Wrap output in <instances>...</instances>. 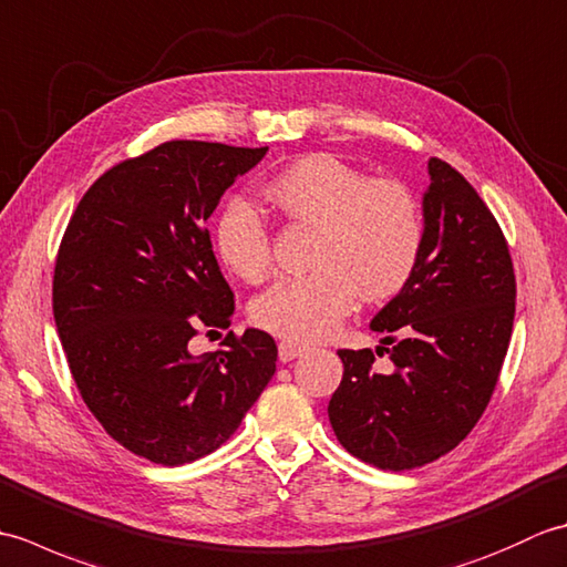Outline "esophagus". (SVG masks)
<instances>
[{
  "mask_svg": "<svg viewBox=\"0 0 567 567\" xmlns=\"http://www.w3.org/2000/svg\"><path fill=\"white\" fill-rule=\"evenodd\" d=\"M277 353H280L282 363H290V360L307 353V346L297 343V341H280V346H277Z\"/></svg>",
  "mask_w": 567,
  "mask_h": 567,
  "instance_id": "esophagus-1",
  "label": "esophagus"
}]
</instances>
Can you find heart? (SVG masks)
Instances as JSON below:
<instances>
[{
  "label": "heart",
  "mask_w": 567,
  "mask_h": 567,
  "mask_svg": "<svg viewBox=\"0 0 567 567\" xmlns=\"http://www.w3.org/2000/svg\"><path fill=\"white\" fill-rule=\"evenodd\" d=\"M285 219L315 226L307 277L272 285L252 302V321L287 341H317L339 327L358 295L380 302L412 277L424 216L396 179L368 175L331 153H311L265 187ZM216 250L240 280L260 282L270 270V238L258 214L231 204L216 228Z\"/></svg>",
  "instance_id": "obj_1"
}]
</instances>
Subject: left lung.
<instances>
[{"instance_id":"left-lung-1","label":"left lung","mask_w":567,"mask_h":567,"mask_svg":"<svg viewBox=\"0 0 567 567\" xmlns=\"http://www.w3.org/2000/svg\"><path fill=\"white\" fill-rule=\"evenodd\" d=\"M426 171L419 262L370 321L388 333L375 351L392 368L372 370L370 348L339 351L343 380L329 402L343 449L394 473L436 461L473 431L514 327L516 282L499 224L449 163L429 158ZM394 330L400 342L389 339Z\"/></svg>"}]
</instances>
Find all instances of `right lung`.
<instances>
[{
  "label": "right lung",
  "mask_w": 567,
  "mask_h": 567,
  "mask_svg": "<svg viewBox=\"0 0 567 567\" xmlns=\"http://www.w3.org/2000/svg\"><path fill=\"white\" fill-rule=\"evenodd\" d=\"M265 148L171 141L118 163L78 204L58 250L53 315L72 378L131 453L183 465L234 436L275 375L270 333L187 348L199 323L226 329L234 292L204 221Z\"/></svg>",
  "instance_id": "1"
}]
</instances>
